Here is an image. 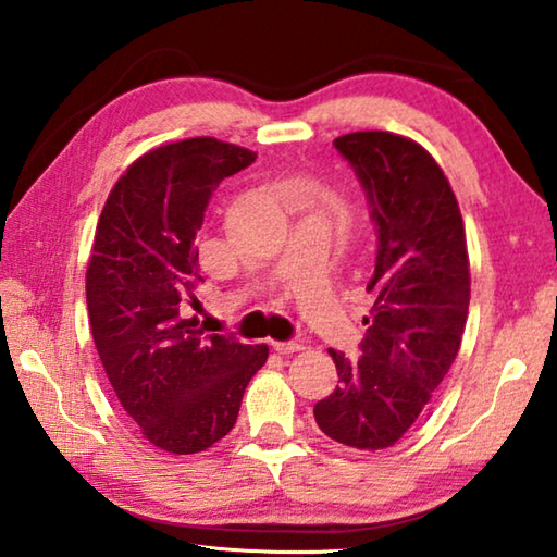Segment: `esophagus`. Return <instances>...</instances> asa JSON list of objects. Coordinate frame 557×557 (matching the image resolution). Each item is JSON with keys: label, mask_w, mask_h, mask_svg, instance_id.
<instances>
[{"label": "esophagus", "mask_w": 557, "mask_h": 557, "mask_svg": "<svg viewBox=\"0 0 557 557\" xmlns=\"http://www.w3.org/2000/svg\"><path fill=\"white\" fill-rule=\"evenodd\" d=\"M272 348H275L277 354L287 356V354H297V351H301V344H297V342H272Z\"/></svg>", "instance_id": "1"}]
</instances>
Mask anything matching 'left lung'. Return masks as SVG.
<instances>
[{"label": "left lung", "mask_w": 557, "mask_h": 557, "mask_svg": "<svg viewBox=\"0 0 557 557\" xmlns=\"http://www.w3.org/2000/svg\"><path fill=\"white\" fill-rule=\"evenodd\" d=\"M361 184L375 228L361 356L329 348L338 385L314 405L324 435L385 449L418 420L457 358L469 312L465 223L447 176L425 149L391 132L334 139Z\"/></svg>", "instance_id": "1"}]
</instances>
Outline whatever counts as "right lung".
Instances as JSON below:
<instances>
[{
    "mask_svg": "<svg viewBox=\"0 0 557 557\" xmlns=\"http://www.w3.org/2000/svg\"><path fill=\"white\" fill-rule=\"evenodd\" d=\"M256 162L213 137L152 149L112 188L88 262L92 342L112 391L154 447L194 455L228 435L268 346L203 334L196 307L209 201L225 176Z\"/></svg>",
    "mask_w": 557,
    "mask_h": 557,
    "instance_id": "1",
    "label": "right lung"
}]
</instances>
